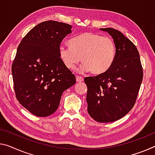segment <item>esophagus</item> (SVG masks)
<instances>
[{"label": "esophagus", "mask_w": 155, "mask_h": 155, "mask_svg": "<svg viewBox=\"0 0 155 155\" xmlns=\"http://www.w3.org/2000/svg\"><path fill=\"white\" fill-rule=\"evenodd\" d=\"M76 80H77V81L78 83L82 82L83 81V78L82 77H80V76H77V77H76Z\"/></svg>", "instance_id": "34e87169"}]
</instances>
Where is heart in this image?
Segmentation results:
<instances>
[{
	"label": "heart",
	"mask_w": 155,
	"mask_h": 155,
	"mask_svg": "<svg viewBox=\"0 0 155 155\" xmlns=\"http://www.w3.org/2000/svg\"><path fill=\"white\" fill-rule=\"evenodd\" d=\"M70 45L61 44L58 55L66 68L72 70L81 61L80 72L91 71L93 74L106 72L114 59L116 48L114 41L109 36L87 32L69 41Z\"/></svg>",
	"instance_id": "1"
}]
</instances>
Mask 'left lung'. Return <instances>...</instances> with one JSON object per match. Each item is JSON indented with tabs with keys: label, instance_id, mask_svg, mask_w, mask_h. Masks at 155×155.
Returning a JSON list of instances; mask_svg holds the SVG:
<instances>
[{
	"label": "left lung",
	"instance_id": "1",
	"mask_svg": "<svg viewBox=\"0 0 155 155\" xmlns=\"http://www.w3.org/2000/svg\"><path fill=\"white\" fill-rule=\"evenodd\" d=\"M112 36L115 44L114 59L106 72L84 78L87 87V112L95 121L119 120L133 107L143 79L139 53L136 46L121 31L101 28Z\"/></svg>",
	"mask_w": 155,
	"mask_h": 155
}]
</instances>
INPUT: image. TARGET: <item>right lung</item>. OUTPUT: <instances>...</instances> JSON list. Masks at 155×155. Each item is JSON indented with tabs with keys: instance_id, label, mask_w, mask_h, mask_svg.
Here are the masks:
<instances>
[{
	"instance_id": "obj_1",
	"label": "right lung",
	"mask_w": 155,
	"mask_h": 155,
	"mask_svg": "<svg viewBox=\"0 0 155 155\" xmlns=\"http://www.w3.org/2000/svg\"><path fill=\"white\" fill-rule=\"evenodd\" d=\"M70 25L54 21L38 24L22 39L12 66L16 97L31 114L45 117L57 110L63 92L76 83L58 55Z\"/></svg>"
}]
</instances>
